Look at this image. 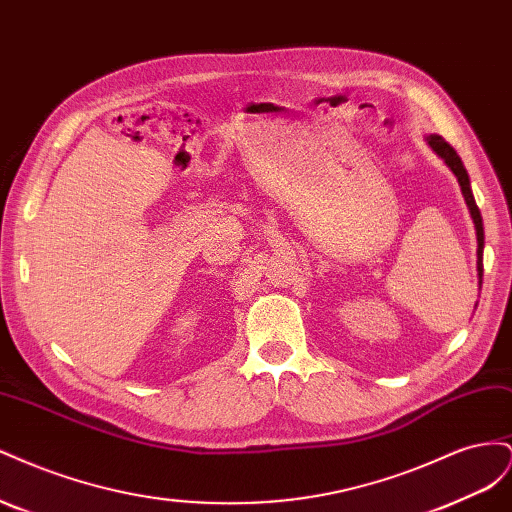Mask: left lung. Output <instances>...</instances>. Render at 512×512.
<instances>
[{
	"label": "left lung",
	"instance_id": "left-lung-1",
	"mask_svg": "<svg viewBox=\"0 0 512 512\" xmlns=\"http://www.w3.org/2000/svg\"><path fill=\"white\" fill-rule=\"evenodd\" d=\"M427 143L431 145V149L436 151L438 156H440L448 166H451V170H453L457 181H459V185H461V194H463V198H466V205H468V209H470V215H472L474 226H476V241H478V250H476L478 262H476V269H478V282L483 284V280H480V277H483V245H485V232H483V218H480V211H478V207H476L474 194H472V190H470L468 170L463 168V162H461V158L457 156V151H455L451 145H448L442 136L431 134V136H427Z\"/></svg>",
	"mask_w": 512,
	"mask_h": 512
}]
</instances>
